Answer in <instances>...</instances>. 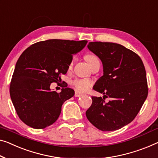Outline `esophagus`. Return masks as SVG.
Here are the masks:
<instances>
[{
	"label": "esophagus",
	"instance_id": "obj_1",
	"mask_svg": "<svg viewBox=\"0 0 158 158\" xmlns=\"http://www.w3.org/2000/svg\"><path fill=\"white\" fill-rule=\"evenodd\" d=\"M82 96V94H79L78 92H75V94H74L75 97H80V96Z\"/></svg>",
	"mask_w": 158,
	"mask_h": 158
}]
</instances>
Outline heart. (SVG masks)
I'll list each match as a JSON object with an SVG mask.
<instances>
[{
	"mask_svg": "<svg viewBox=\"0 0 158 158\" xmlns=\"http://www.w3.org/2000/svg\"><path fill=\"white\" fill-rule=\"evenodd\" d=\"M86 60L88 62L91 67L96 63L100 62L99 59L96 55L94 54H88L85 56ZM73 65V61H72L69 64V68H71ZM71 84L74 89L77 92L79 93H85L87 91L89 90L92 86V82L90 80L86 79H75L71 81Z\"/></svg>",
	"mask_w": 158,
	"mask_h": 158,
	"instance_id": "b5f03b06",
	"label": "heart"
}]
</instances>
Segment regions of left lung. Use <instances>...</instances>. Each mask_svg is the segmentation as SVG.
I'll list each match as a JSON object with an SVG mask.
<instances>
[{
    "label": "left lung",
    "instance_id": "8db88e82",
    "mask_svg": "<svg viewBox=\"0 0 158 158\" xmlns=\"http://www.w3.org/2000/svg\"><path fill=\"white\" fill-rule=\"evenodd\" d=\"M88 48L102 60L103 75L94 89L104 94L91 96L86 111L89 122L103 131H113L130 123L137 116L148 94L146 72L137 54L121 44L91 42ZM112 101L105 102V98Z\"/></svg>",
    "mask_w": 158,
    "mask_h": 158
}]
</instances>
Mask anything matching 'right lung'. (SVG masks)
<instances>
[{
    "instance_id": "obj_1",
    "label": "right lung",
    "mask_w": 158,
    "mask_h": 158,
    "mask_svg": "<svg viewBox=\"0 0 158 158\" xmlns=\"http://www.w3.org/2000/svg\"><path fill=\"white\" fill-rule=\"evenodd\" d=\"M86 40H48L36 42L22 53L16 63L10 84V95L18 117L35 129L53 124L65 101L74 91L64 85L57 93L49 89L69 69L72 56L81 51Z\"/></svg>"
}]
</instances>
